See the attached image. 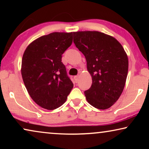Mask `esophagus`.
I'll return each instance as SVG.
<instances>
[{
  "label": "esophagus",
  "instance_id": "obj_1",
  "mask_svg": "<svg viewBox=\"0 0 149 149\" xmlns=\"http://www.w3.org/2000/svg\"><path fill=\"white\" fill-rule=\"evenodd\" d=\"M74 80H75V82L76 83H78L79 81V75H77V76H75L74 77Z\"/></svg>",
  "mask_w": 149,
  "mask_h": 149
}]
</instances>
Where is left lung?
<instances>
[{
	"label": "left lung",
	"instance_id": "8db88e82",
	"mask_svg": "<svg viewBox=\"0 0 149 149\" xmlns=\"http://www.w3.org/2000/svg\"><path fill=\"white\" fill-rule=\"evenodd\" d=\"M73 42L85 56L92 77L91 87L84 92L87 102L96 109H109L125 87L128 72L125 50L113 36L97 31L73 32Z\"/></svg>",
	"mask_w": 149,
	"mask_h": 149
}]
</instances>
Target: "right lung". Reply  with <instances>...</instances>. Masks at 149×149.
I'll list each match as a JSON object with an SVG mask.
<instances>
[{
	"instance_id": "add662e5",
	"label": "right lung",
	"mask_w": 149,
	"mask_h": 149,
	"mask_svg": "<svg viewBox=\"0 0 149 149\" xmlns=\"http://www.w3.org/2000/svg\"><path fill=\"white\" fill-rule=\"evenodd\" d=\"M72 42V32H53L34 40L24 53V85L32 99L43 109L61 107L72 90L73 83L62 62V55Z\"/></svg>"
}]
</instances>
